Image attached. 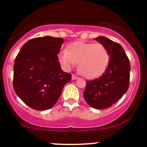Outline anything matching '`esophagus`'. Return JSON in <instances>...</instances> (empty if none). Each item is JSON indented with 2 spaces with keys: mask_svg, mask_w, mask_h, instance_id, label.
I'll use <instances>...</instances> for the list:
<instances>
[{
  "mask_svg": "<svg viewBox=\"0 0 147 147\" xmlns=\"http://www.w3.org/2000/svg\"><path fill=\"white\" fill-rule=\"evenodd\" d=\"M76 79H78L77 76L73 74V75H72V80H76Z\"/></svg>",
  "mask_w": 147,
  "mask_h": 147,
  "instance_id": "1",
  "label": "esophagus"
}]
</instances>
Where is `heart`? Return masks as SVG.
Masks as SVG:
<instances>
[{
  "instance_id": "heart-1",
  "label": "heart",
  "mask_w": 147,
  "mask_h": 147,
  "mask_svg": "<svg viewBox=\"0 0 147 147\" xmlns=\"http://www.w3.org/2000/svg\"><path fill=\"white\" fill-rule=\"evenodd\" d=\"M59 59L67 70L78 62L79 71L85 77L92 79L100 76L106 70L110 55L102 44L76 41L70 44L68 51H61Z\"/></svg>"
}]
</instances>
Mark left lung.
I'll return each instance as SVG.
<instances>
[{"label":"left lung","mask_w":147,"mask_h":147,"mask_svg":"<svg viewBox=\"0 0 147 147\" xmlns=\"http://www.w3.org/2000/svg\"><path fill=\"white\" fill-rule=\"evenodd\" d=\"M95 40L107 49L110 61L102 76L87 81L83 96L90 107L105 109L111 107L127 91L130 64L124 49L119 43L101 36Z\"/></svg>","instance_id":"1"}]
</instances>
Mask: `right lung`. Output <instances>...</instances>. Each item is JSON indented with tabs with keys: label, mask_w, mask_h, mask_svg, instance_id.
<instances>
[{
	"label": "right lung",
	"mask_w": 147,
	"mask_h": 147,
	"mask_svg": "<svg viewBox=\"0 0 147 147\" xmlns=\"http://www.w3.org/2000/svg\"><path fill=\"white\" fill-rule=\"evenodd\" d=\"M64 40L45 36L26 42L15 58L13 88L26 105L45 110L59 99L71 74L61 69L57 54Z\"/></svg>",
	"instance_id": "obj_1"
}]
</instances>
